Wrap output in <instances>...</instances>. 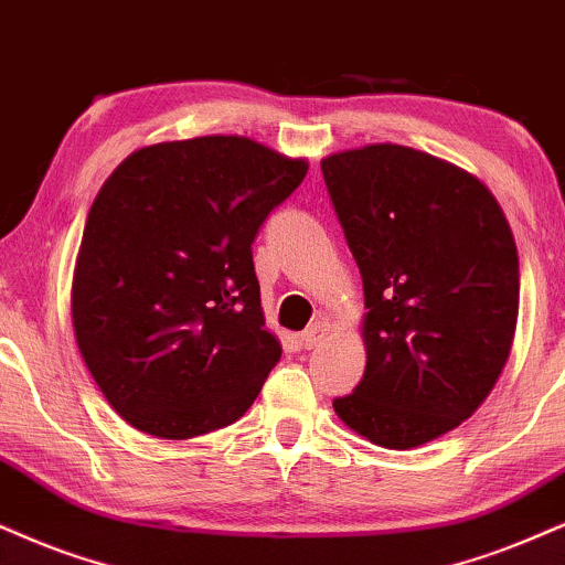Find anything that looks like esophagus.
I'll return each instance as SVG.
<instances>
[{
	"label": "esophagus",
	"mask_w": 565,
	"mask_h": 565,
	"mask_svg": "<svg viewBox=\"0 0 565 565\" xmlns=\"http://www.w3.org/2000/svg\"><path fill=\"white\" fill-rule=\"evenodd\" d=\"M327 332H330V324H327V322H315V324L309 327V330L301 332V345L303 348H317L327 338Z\"/></svg>",
	"instance_id": "obj_1"
}]
</instances>
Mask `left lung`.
Listing matches in <instances>:
<instances>
[{"label": "left lung", "instance_id": "1", "mask_svg": "<svg viewBox=\"0 0 565 565\" xmlns=\"http://www.w3.org/2000/svg\"><path fill=\"white\" fill-rule=\"evenodd\" d=\"M364 280V377L332 408L408 450L482 406L511 356L519 254L503 209L461 167L398 143L322 159Z\"/></svg>", "mask_w": 565, "mask_h": 565}]
</instances>
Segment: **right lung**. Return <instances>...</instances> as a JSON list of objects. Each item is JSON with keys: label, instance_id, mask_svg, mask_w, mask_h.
Returning <instances> with one entry per match:
<instances>
[{"label": "right lung", "instance_id": "right-lung-1", "mask_svg": "<svg viewBox=\"0 0 565 565\" xmlns=\"http://www.w3.org/2000/svg\"><path fill=\"white\" fill-rule=\"evenodd\" d=\"M306 159L243 136L143 146L90 204L73 327L90 377L130 427L191 440L238 422L280 361L250 243Z\"/></svg>", "mask_w": 565, "mask_h": 565}]
</instances>
